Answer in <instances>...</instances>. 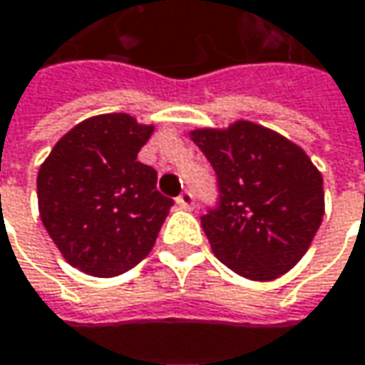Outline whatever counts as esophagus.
<instances>
[{"label": "esophagus", "instance_id": "34e87169", "mask_svg": "<svg viewBox=\"0 0 365 365\" xmlns=\"http://www.w3.org/2000/svg\"><path fill=\"white\" fill-rule=\"evenodd\" d=\"M178 205H180L182 209H192V207H194V196H192L190 190H185V192H182V194L178 196Z\"/></svg>", "mask_w": 365, "mask_h": 365}]
</instances>
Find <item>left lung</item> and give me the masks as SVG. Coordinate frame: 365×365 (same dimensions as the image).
<instances>
[{
    "mask_svg": "<svg viewBox=\"0 0 365 365\" xmlns=\"http://www.w3.org/2000/svg\"><path fill=\"white\" fill-rule=\"evenodd\" d=\"M190 138L217 175L219 207L200 217L217 259L249 280L290 272L324 217V180L312 158L250 120L194 129Z\"/></svg>",
    "mask_w": 365,
    "mask_h": 365,
    "instance_id": "obj_1",
    "label": "left lung"
}]
</instances>
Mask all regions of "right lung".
Masks as SVG:
<instances>
[{
	"mask_svg": "<svg viewBox=\"0 0 365 365\" xmlns=\"http://www.w3.org/2000/svg\"><path fill=\"white\" fill-rule=\"evenodd\" d=\"M154 127L131 115L85 118L37 173L39 215L62 257L87 276L115 278L148 255L173 205L138 160Z\"/></svg>",
	"mask_w": 365,
	"mask_h": 365,
	"instance_id": "right-lung-1",
	"label": "right lung"
}]
</instances>
